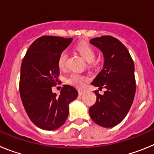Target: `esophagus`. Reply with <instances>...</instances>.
Here are the masks:
<instances>
[{"instance_id":"obj_1","label":"esophagus","mask_w":154,"mask_h":154,"mask_svg":"<svg viewBox=\"0 0 154 154\" xmlns=\"http://www.w3.org/2000/svg\"><path fill=\"white\" fill-rule=\"evenodd\" d=\"M84 92H85V90H83V89H79V96H82Z\"/></svg>"}]
</instances>
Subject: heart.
Wrapping results in <instances>:
<instances>
[{"label": "heart", "instance_id": "heart-1", "mask_svg": "<svg viewBox=\"0 0 154 154\" xmlns=\"http://www.w3.org/2000/svg\"><path fill=\"white\" fill-rule=\"evenodd\" d=\"M76 50L78 51V52L81 55V56L87 62L91 63L95 59V56H96L95 51H94L93 48L90 45H89L82 43V44H79L76 47ZM67 57L68 54L66 51H62L60 54V55H59V57H58V65L60 69H64L65 68ZM86 80V77L82 75L77 74V73H72V74L70 75L66 79L67 83L70 84V85H73V86L78 87V88H82V87L83 86L85 85V82Z\"/></svg>", "mask_w": 154, "mask_h": 154}]
</instances>
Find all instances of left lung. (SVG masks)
Wrapping results in <instances>:
<instances>
[{"label":"left lung","mask_w":154,"mask_h":154,"mask_svg":"<svg viewBox=\"0 0 154 154\" xmlns=\"http://www.w3.org/2000/svg\"><path fill=\"white\" fill-rule=\"evenodd\" d=\"M102 51L103 67L91 85L106 89L103 95L95 92L96 103L89 108L91 119L103 127L121 123L133 102L136 92L134 63L124 45L112 36L95 38L89 42Z\"/></svg>","instance_id":"left-lung-1"}]
</instances>
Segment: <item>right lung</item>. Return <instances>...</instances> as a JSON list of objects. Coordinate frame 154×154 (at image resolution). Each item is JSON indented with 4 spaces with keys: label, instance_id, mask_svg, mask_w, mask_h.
<instances>
[{
    "label": "right lung",
    "instance_id": "1",
    "mask_svg": "<svg viewBox=\"0 0 154 154\" xmlns=\"http://www.w3.org/2000/svg\"><path fill=\"white\" fill-rule=\"evenodd\" d=\"M72 38L42 36L31 45L21 66L19 89L31 122L45 130L62 126L69 116V105L77 98L75 87L64 85L60 95L52 92L59 75L58 57Z\"/></svg>",
    "mask_w": 154,
    "mask_h": 154
}]
</instances>
